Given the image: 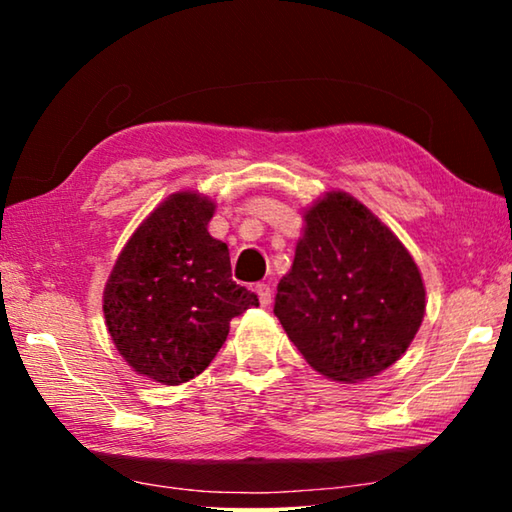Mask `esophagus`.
<instances>
[{
    "label": "esophagus",
    "instance_id": "esophagus-1",
    "mask_svg": "<svg viewBox=\"0 0 512 512\" xmlns=\"http://www.w3.org/2000/svg\"><path fill=\"white\" fill-rule=\"evenodd\" d=\"M255 291H257V296H259V305L262 307H268L271 305V287H268V284H257L255 287Z\"/></svg>",
    "mask_w": 512,
    "mask_h": 512
}]
</instances>
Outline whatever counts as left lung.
Wrapping results in <instances>:
<instances>
[{
	"instance_id": "1",
	"label": "left lung",
	"mask_w": 512,
	"mask_h": 512,
	"mask_svg": "<svg viewBox=\"0 0 512 512\" xmlns=\"http://www.w3.org/2000/svg\"><path fill=\"white\" fill-rule=\"evenodd\" d=\"M275 316L302 357L334 381H363L402 357L424 316L409 250L366 205L329 192L305 212Z\"/></svg>"
}]
</instances>
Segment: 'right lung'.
<instances>
[{
    "label": "right lung",
    "mask_w": 512,
    "mask_h": 512,
    "mask_svg": "<svg viewBox=\"0 0 512 512\" xmlns=\"http://www.w3.org/2000/svg\"><path fill=\"white\" fill-rule=\"evenodd\" d=\"M210 198L171 194L146 216L117 257L103 316L121 357L140 375L178 386L210 366L230 320L259 307L232 280L230 253L210 237Z\"/></svg>",
    "instance_id": "obj_1"
}]
</instances>
